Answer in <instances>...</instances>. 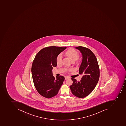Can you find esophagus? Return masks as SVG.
<instances>
[{"instance_id":"obj_1","label":"esophagus","mask_w":126,"mask_h":126,"mask_svg":"<svg viewBox=\"0 0 126 126\" xmlns=\"http://www.w3.org/2000/svg\"><path fill=\"white\" fill-rule=\"evenodd\" d=\"M69 78H70L68 77V76H65V79H69Z\"/></svg>"}]
</instances>
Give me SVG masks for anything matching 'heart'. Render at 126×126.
<instances>
[{"mask_svg":"<svg viewBox=\"0 0 126 126\" xmlns=\"http://www.w3.org/2000/svg\"><path fill=\"white\" fill-rule=\"evenodd\" d=\"M65 54L72 61H76L79 57V53L75 50L70 49L65 53ZM63 61V55L61 53L59 54L57 58V63L58 64L62 63Z\"/></svg>","mask_w":126,"mask_h":126,"instance_id":"obj_1","label":"heart"}]
</instances>
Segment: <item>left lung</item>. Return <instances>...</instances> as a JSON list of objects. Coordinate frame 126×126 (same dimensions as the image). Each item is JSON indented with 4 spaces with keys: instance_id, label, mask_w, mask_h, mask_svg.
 <instances>
[{
    "instance_id": "obj_1",
    "label": "left lung",
    "mask_w": 126,
    "mask_h": 126,
    "mask_svg": "<svg viewBox=\"0 0 126 126\" xmlns=\"http://www.w3.org/2000/svg\"><path fill=\"white\" fill-rule=\"evenodd\" d=\"M75 48L82 55L79 73L83 76L79 81L71 78L73 83L70 88L74 95L82 98L88 95L95 87L99 80L100 70L97 59L91 50L81 46Z\"/></svg>"
}]
</instances>
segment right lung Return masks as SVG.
<instances>
[{"instance_id": "add662e5", "label": "right lung", "mask_w": 126, "mask_h": 126, "mask_svg": "<svg viewBox=\"0 0 126 126\" xmlns=\"http://www.w3.org/2000/svg\"><path fill=\"white\" fill-rule=\"evenodd\" d=\"M66 47L50 46L42 49L35 56L31 67L34 86L41 95L50 98L58 93L65 78L53 76V67L57 65V58Z\"/></svg>"}]
</instances>
